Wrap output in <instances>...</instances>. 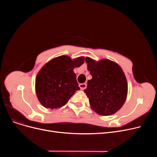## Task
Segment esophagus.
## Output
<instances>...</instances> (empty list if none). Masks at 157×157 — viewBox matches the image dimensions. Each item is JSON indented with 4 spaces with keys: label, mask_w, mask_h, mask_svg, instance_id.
I'll return each mask as SVG.
<instances>
[{
    "label": "esophagus",
    "mask_w": 157,
    "mask_h": 157,
    "mask_svg": "<svg viewBox=\"0 0 157 157\" xmlns=\"http://www.w3.org/2000/svg\"><path fill=\"white\" fill-rule=\"evenodd\" d=\"M79 86L81 88V90H85L86 88V83H80L79 85Z\"/></svg>",
    "instance_id": "1"
}]
</instances>
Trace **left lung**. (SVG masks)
Segmentation results:
<instances>
[{"label":"left lung","instance_id":"1","mask_svg":"<svg viewBox=\"0 0 157 157\" xmlns=\"http://www.w3.org/2000/svg\"><path fill=\"white\" fill-rule=\"evenodd\" d=\"M88 70L92 78L84 90L92 109L102 116L117 113L124 104L128 92L127 81L120 66L111 60L98 62L86 57Z\"/></svg>","mask_w":157,"mask_h":157}]
</instances>
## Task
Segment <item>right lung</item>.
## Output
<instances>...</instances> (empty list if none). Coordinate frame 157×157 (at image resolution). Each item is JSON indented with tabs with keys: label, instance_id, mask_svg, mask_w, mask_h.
<instances>
[{
	"label": "right lung",
	"instance_id": "add662e5",
	"mask_svg": "<svg viewBox=\"0 0 157 157\" xmlns=\"http://www.w3.org/2000/svg\"><path fill=\"white\" fill-rule=\"evenodd\" d=\"M84 62L83 56L72 60L63 55L46 63L36 78V92L40 104L46 108L53 109L67 103L80 89L73 70Z\"/></svg>",
	"mask_w": 157,
	"mask_h": 157
}]
</instances>
